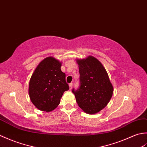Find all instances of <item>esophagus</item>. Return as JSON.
I'll use <instances>...</instances> for the list:
<instances>
[{"label": "esophagus", "instance_id": "34e87169", "mask_svg": "<svg viewBox=\"0 0 147 147\" xmlns=\"http://www.w3.org/2000/svg\"><path fill=\"white\" fill-rule=\"evenodd\" d=\"M72 86H73V83H70L69 84V87H70V90L71 89V88H72Z\"/></svg>", "mask_w": 147, "mask_h": 147}]
</instances>
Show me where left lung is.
<instances>
[{"label": "left lung", "mask_w": 147, "mask_h": 147, "mask_svg": "<svg viewBox=\"0 0 147 147\" xmlns=\"http://www.w3.org/2000/svg\"><path fill=\"white\" fill-rule=\"evenodd\" d=\"M80 85L72 89L78 105L86 113L96 114L105 107L111 98L113 87L107 71L100 61L89 56L77 60Z\"/></svg>", "instance_id": "obj_1"}]
</instances>
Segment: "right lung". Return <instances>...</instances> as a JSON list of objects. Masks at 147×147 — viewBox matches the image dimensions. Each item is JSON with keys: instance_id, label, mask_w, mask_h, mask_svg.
<instances>
[{"instance_id": "obj_1", "label": "right lung", "mask_w": 147, "mask_h": 147, "mask_svg": "<svg viewBox=\"0 0 147 147\" xmlns=\"http://www.w3.org/2000/svg\"><path fill=\"white\" fill-rule=\"evenodd\" d=\"M61 62L53 57L41 61L32 75L29 84V97L41 111L50 112L60 104L65 91L69 89L61 71Z\"/></svg>"}]
</instances>
